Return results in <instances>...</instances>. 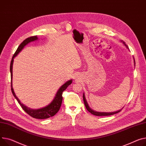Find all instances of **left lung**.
<instances>
[{
	"mask_svg": "<svg viewBox=\"0 0 146 146\" xmlns=\"http://www.w3.org/2000/svg\"><path fill=\"white\" fill-rule=\"evenodd\" d=\"M121 42H122L123 43V44L126 47V48H127L129 49V47L128 46L125 44V43L123 41V40H120ZM134 66H135V60H134ZM83 101H84V105L86 106V109L88 110L90 113H92V114L93 115H98V116H102V115H113V114H116L117 113L119 112H120L121 110H117L116 111H114V112H109V113H108V112H99V111H96L95 110H93L92 108H90V106H89V104L88 103H87V100H86V99L85 98V94H84V93H83Z\"/></svg>",
	"mask_w": 146,
	"mask_h": 146,
	"instance_id": "left-lung-1",
	"label": "left lung"
}]
</instances>
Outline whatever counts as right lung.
I'll use <instances>...</instances> for the list:
<instances>
[{"label": "right lung", "mask_w": 146, "mask_h": 146, "mask_svg": "<svg viewBox=\"0 0 146 146\" xmlns=\"http://www.w3.org/2000/svg\"><path fill=\"white\" fill-rule=\"evenodd\" d=\"M38 38L37 37V36H32L29 38H27L26 39H25L20 45L19 46L16 52L13 56L11 63V66H10V72H11V90H12L13 95L15 97V98L17 100V102L21 106L22 109L25 110V112H26L29 115H30L33 118L38 119H45L52 117V116L54 115L58 111H59L62 103L63 92L66 89V88L68 86H69L70 84H71V83H72V79L66 82L64 84H63L60 87L59 89L57 90L56 94H55L54 98L53 100L52 101V102L50 104H48L47 106L44 107V108L38 109H31L30 108H28V107H27L26 106H25V104H23L21 102L20 100L17 98V97L16 96L14 92V90L13 89V85H12L13 64L14 61V58L22 50V49L25 47V46H26L28 43H31L32 42L37 40Z\"/></svg>", "instance_id": "obj_1"}]
</instances>
